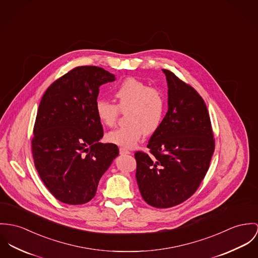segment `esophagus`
Wrapping results in <instances>:
<instances>
[{"label":"esophagus","mask_w":258,"mask_h":258,"mask_svg":"<svg viewBox=\"0 0 258 258\" xmlns=\"http://www.w3.org/2000/svg\"><path fill=\"white\" fill-rule=\"evenodd\" d=\"M119 152H120L121 155H132V152H130V151L124 149V148H120Z\"/></svg>","instance_id":"34e87169"}]
</instances>
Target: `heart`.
I'll return each instance as SVG.
<instances>
[{"label": "heart", "instance_id": "b5f03b06", "mask_svg": "<svg viewBox=\"0 0 258 258\" xmlns=\"http://www.w3.org/2000/svg\"><path fill=\"white\" fill-rule=\"evenodd\" d=\"M112 95L116 104L98 99L95 102V113L105 126L111 127L117 120L119 110H127V124L108 132L106 140L124 148L135 147L146 133H155L164 120L165 98L159 90L150 88L146 83L128 78L117 85Z\"/></svg>", "mask_w": 258, "mask_h": 258}]
</instances>
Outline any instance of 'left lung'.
<instances>
[{"label": "left lung", "mask_w": 258, "mask_h": 258, "mask_svg": "<svg viewBox=\"0 0 258 258\" xmlns=\"http://www.w3.org/2000/svg\"><path fill=\"white\" fill-rule=\"evenodd\" d=\"M167 112L148 143L151 156L136 152V179L143 199L169 208L188 199L205 177L215 150L211 121L203 98L170 71Z\"/></svg>", "instance_id": "1"}]
</instances>
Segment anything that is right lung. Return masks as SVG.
Segmentation results:
<instances>
[{
    "label": "right lung",
    "instance_id": "obj_1",
    "mask_svg": "<svg viewBox=\"0 0 258 258\" xmlns=\"http://www.w3.org/2000/svg\"><path fill=\"white\" fill-rule=\"evenodd\" d=\"M116 80L95 67H77L43 94L33 129L32 156L40 178L59 201H91L100 177L119 155L115 144H102L95 113L99 87Z\"/></svg>",
    "mask_w": 258,
    "mask_h": 258
}]
</instances>
